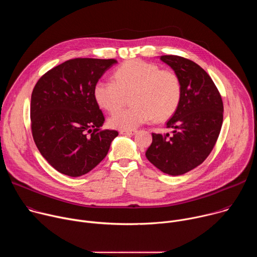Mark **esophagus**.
<instances>
[{"instance_id": "obj_1", "label": "esophagus", "mask_w": 257, "mask_h": 257, "mask_svg": "<svg viewBox=\"0 0 257 257\" xmlns=\"http://www.w3.org/2000/svg\"><path fill=\"white\" fill-rule=\"evenodd\" d=\"M121 134H126V135H133V134H136L137 133V130H121L120 131Z\"/></svg>"}]
</instances>
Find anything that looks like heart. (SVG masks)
Returning <instances> with one entry per match:
<instances>
[{"mask_svg":"<svg viewBox=\"0 0 257 257\" xmlns=\"http://www.w3.org/2000/svg\"><path fill=\"white\" fill-rule=\"evenodd\" d=\"M114 79L99 80L93 88L95 101L108 113L120 109L131 95L133 105L109 118L108 124L113 128L131 130L153 118L164 121L179 106L182 84L172 69L131 60L114 72Z\"/></svg>","mask_w":257,"mask_h":257,"instance_id":"heart-1","label":"heart"}]
</instances>
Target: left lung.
I'll return each mask as SVG.
<instances>
[{"label": "left lung", "instance_id": "left-lung-1", "mask_svg": "<svg viewBox=\"0 0 257 257\" xmlns=\"http://www.w3.org/2000/svg\"><path fill=\"white\" fill-rule=\"evenodd\" d=\"M161 60L179 75L182 96L167 122L172 134L153 133L145 156L162 172L179 176L202 164L211 153L221 132L224 104L217 87L199 65L174 55L161 56Z\"/></svg>", "mask_w": 257, "mask_h": 257}]
</instances>
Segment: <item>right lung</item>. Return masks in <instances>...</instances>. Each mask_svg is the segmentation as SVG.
Wrapping results in <instances>:
<instances>
[{"label":"right lung","instance_id":"add662e5","mask_svg":"<svg viewBox=\"0 0 257 257\" xmlns=\"http://www.w3.org/2000/svg\"><path fill=\"white\" fill-rule=\"evenodd\" d=\"M115 59L68 60L36 82L30 102L31 133L36 148L58 172L79 177L107 155L116 130H102L104 117L93 95Z\"/></svg>","mask_w":257,"mask_h":257}]
</instances>
